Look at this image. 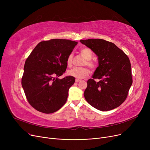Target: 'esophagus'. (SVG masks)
Segmentation results:
<instances>
[{
  "label": "esophagus",
  "mask_w": 150,
  "mask_h": 150,
  "mask_svg": "<svg viewBox=\"0 0 150 150\" xmlns=\"http://www.w3.org/2000/svg\"><path fill=\"white\" fill-rule=\"evenodd\" d=\"M79 81H80V80H79V79H76L75 80V82H79Z\"/></svg>",
  "instance_id": "obj_1"
}]
</instances>
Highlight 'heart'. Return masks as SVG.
<instances>
[{"label":"heart","mask_w":150,"mask_h":150,"mask_svg":"<svg viewBox=\"0 0 150 150\" xmlns=\"http://www.w3.org/2000/svg\"><path fill=\"white\" fill-rule=\"evenodd\" d=\"M81 56L86 59L83 62V66H87L90 69L93 70L96 67L95 62L91 60L92 58V52L88 48H83L80 51ZM73 62V54L70 53L68 55L66 59V64L69 67H71ZM89 74V70L87 67H75L67 71V74L71 76L82 79Z\"/></svg>","instance_id":"obj_1"}]
</instances>
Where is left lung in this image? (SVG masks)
<instances>
[{"label":"left lung","mask_w":150,"mask_h":150,"mask_svg":"<svg viewBox=\"0 0 150 150\" xmlns=\"http://www.w3.org/2000/svg\"><path fill=\"white\" fill-rule=\"evenodd\" d=\"M80 42L98 57V67L88 81L84 96L88 103L100 111L119 107L127 98L132 83L131 63L125 52L114 43L101 39ZM96 79L100 81L96 82Z\"/></svg>","instance_id":"obj_1"}]
</instances>
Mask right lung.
Segmentation results:
<instances>
[{"mask_svg":"<svg viewBox=\"0 0 150 150\" xmlns=\"http://www.w3.org/2000/svg\"><path fill=\"white\" fill-rule=\"evenodd\" d=\"M77 44L68 39L43 41L27 58L21 83L28 103L37 111L53 113L66 103L75 78L57 76L65 72L67 58Z\"/></svg>","mask_w":150,"mask_h":150,"instance_id":"obj_1","label":"right lung"}]
</instances>
